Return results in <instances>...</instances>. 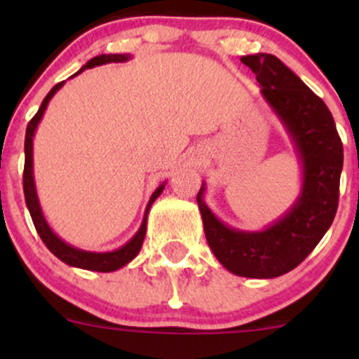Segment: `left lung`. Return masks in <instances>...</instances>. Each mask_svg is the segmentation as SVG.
Masks as SVG:
<instances>
[{
	"instance_id": "obj_1",
	"label": "left lung",
	"mask_w": 359,
	"mask_h": 359,
	"mask_svg": "<svg viewBox=\"0 0 359 359\" xmlns=\"http://www.w3.org/2000/svg\"><path fill=\"white\" fill-rule=\"evenodd\" d=\"M255 72L264 100L283 123L302 166V186L285 215L262 231L226 226L208 208L201 184L198 206L208 247L236 276L278 278L295 269L321 241L339 205L344 149L327 104L278 57L255 53L241 59Z\"/></svg>"
}]
</instances>
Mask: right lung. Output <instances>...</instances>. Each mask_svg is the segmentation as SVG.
Segmentation results:
<instances>
[{
    "label": "right lung",
    "mask_w": 359,
    "mask_h": 359,
    "mask_svg": "<svg viewBox=\"0 0 359 359\" xmlns=\"http://www.w3.org/2000/svg\"><path fill=\"white\" fill-rule=\"evenodd\" d=\"M132 59L130 53H102V55H97L93 59H90L81 69H79L76 74L83 72L85 69H92L95 66H102V64H111V62H126V60ZM76 74H72L71 78H74ZM64 83H57L52 90L48 92V95L43 99L41 107L34 114V118L29 121L27 130H25V142H24V153H25V163H24V196H25V205H27L29 213H31V219L34 222L36 231H38L39 238L43 240V243L46 245V248L60 259L62 262H66L67 266L79 267V269L86 271H97V273H111V271H118L119 267L126 266L130 260H133L137 257V253L140 252L144 243V238H146V229H147V213H149L151 205L156 201V198L163 193L165 189V182L151 194L149 203L146 206V213H144L142 224H140L139 231L133 234V238L130 241H126L123 247L112 250V252H86V250L76 248L72 245L66 243L64 240H60L55 233L52 231V227L46 222L45 215H43L41 205H39L38 193H36V184H34V170H32V139H34L36 128H38L39 121H41L43 114H45L46 106L52 100V97L59 92L64 86Z\"/></svg>",
    "instance_id": "1"
}]
</instances>
